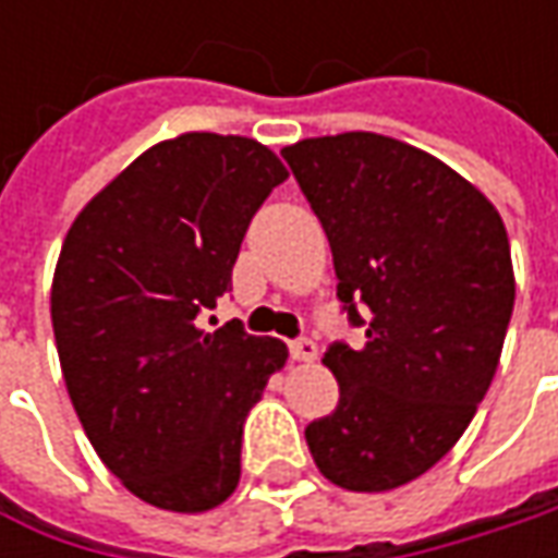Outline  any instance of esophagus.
Listing matches in <instances>:
<instances>
[{
    "instance_id": "34e87169",
    "label": "esophagus",
    "mask_w": 558,
    "mask_h": 558,
    "mask_svg": "<svg viewBox=\"0 0 558 558\" xmlns=\"http://www.w3.org/2000/svg\"><path fill=\"white\" fill-rule=\"evenodd\" d=\"M289 354L291 360H298V363H311V360H316V341H311V338H294L289 344Z\"/></svg>"
}]
</instances>
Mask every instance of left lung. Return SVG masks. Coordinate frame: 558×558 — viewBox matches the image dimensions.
I'll use <instances>...</instances> for the list:
<instances>
[{
	"label": "left lung",
	"mask_w": 558,
	"mask_h": 558,
	"mask_svg": "<svg viewBox=\"0 0 558 558\" xmlns=\"http://www.w3.org/2000/svg\"><path fill=\"white\" fill-rule=\"evenodd\" d=\"M332 245L338 301L366 344H329L338 407L307 425L316 469L391 490L460 440L490 388L515 304L497 207L438 158L378 133L282 148Z\"/></svg>",
	"instance_id": "obj_1"
}]
</instances>
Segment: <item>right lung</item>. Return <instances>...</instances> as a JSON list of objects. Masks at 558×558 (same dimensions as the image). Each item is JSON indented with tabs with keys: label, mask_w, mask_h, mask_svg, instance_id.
Segmentation results:
<instances>
[{
	"label": "right lung",
	"mask_w": 558,
	"mask_h": 558,
	"mask_svg": "<svg viewBox=\"0 0 558 558\" xmlns=\"http://www.w3.org/2000/svg\"><path fill=\"white\" fill-rule=\"evenodd\" d=\"M289 170L260 142H158L80 210L52 279L64 385L101 462L170 512L220 506L242 475V428L279 338L198 316L232 291L251 217Z\"/></svg>",
	"instance_id": "add662e5"
}]
</instances>
